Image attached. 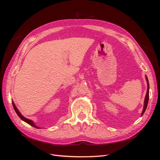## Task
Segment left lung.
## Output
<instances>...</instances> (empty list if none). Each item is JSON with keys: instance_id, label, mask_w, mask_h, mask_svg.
Instances as JSON below:
<instances>
[{"instance_id": "obj_1", "label": "left lung", "mask_w": 160, "mask_h": 160, "mask_svg": "<svg viewBox=\"0 0 160 160\" xmlns=\"http://www.w3.org/2000/svg\"><path fill=\"white\" fill-rule=\"evenodd\" d=\"M146 81H147V83H148V90H147V93H146V98H145V100H144V106H143V111H142V115H143L145 111H146V109L147 108L148 101H149V81H148L147 76H146Z\"/></svg>"}]
</instances>
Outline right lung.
Wrapping results in <instances>:
<instances>
[{
  "mask_svg": "<svg viewBox=\"0 0 160 160\" xmlns=\"http://www.w3.org/2000/svg\"><path fill=\"white\" fill-rule=\"evenodd\" d=\"M12 105H13L14 109V111H16V113H17V114L18 115V117H19V118H20L22 121H24V122H25L26 123H27L28 124H29V125H32V126L35 127V128H38L37 126H36V125H35V123H33L32 121H31V120H30V119H27V118H25V117H23V116L21 114V113L19 112V111L17 109V108H16V106H15V105H14V103L13 101H12Z\"/></svg>",
  "mask_w": 160,
  "mask_h": 160,
  "instance_id": "1",
  "label": "right lung"
}]
</instances>
